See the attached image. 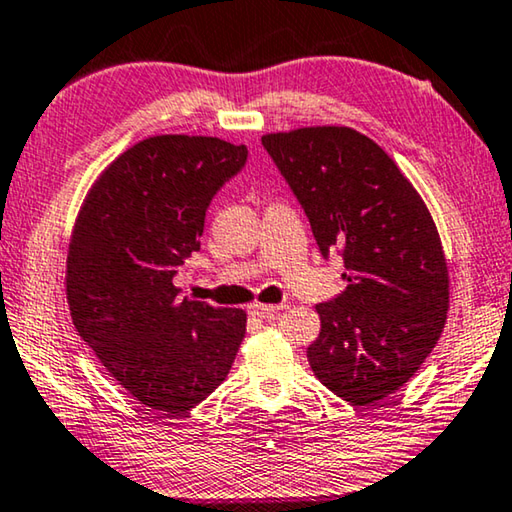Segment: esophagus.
I'll list each match as a JSON object with an SVG mask.
<instances>
[{"label": "esophagus", "instance_id": "1", "mask_svg": "<svg viewBox=\"0 0 512 512\" xmlns=\"http://www.w3.org/2000/svg\"><path fill=\"white\" fill-rule=\"evenodd\" d=\"M279 311H281L279 304H251V309H249L251 316H256L261 320H272Z\"/></svg>", "mask_w": 512, "mask_h": 512}]
</instances>
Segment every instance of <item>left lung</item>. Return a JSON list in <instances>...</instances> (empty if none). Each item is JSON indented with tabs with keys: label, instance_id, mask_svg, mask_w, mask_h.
<instances>
[{
	"label": "left lung",
	"instance_id": "left-lung-1",
	"mask_svg": "<svg viewBox=\"0 0 512 512\" xmlns=\"http://www.w3.org/2000/svg\"><path fill=\"white\" fill-rule=\"evenodd\" d=\"M322 256L343 251L348 288L318 304L311 371L352 405L403 387L442 336L448 265L432 215L398 164L361 132L311 125L263 135Z\"/></svg>",
	"mask_w": 512,
	"mask_h": 512
}]
</instances>
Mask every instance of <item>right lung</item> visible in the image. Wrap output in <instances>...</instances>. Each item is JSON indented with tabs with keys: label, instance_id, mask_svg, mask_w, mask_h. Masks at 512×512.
Wrapping results in <instances>:
<instances>
[{
	"label": "right lung",
	"instance_id": "add662e5",
	"mask_svg": "<svg viewBox=\"0 0 512 512\" xmlns=\"http://www.w3.org/2000/svg\"><path fill=\"white\" fill-rule=\"evenodd\" d=\"M247 162V146L155 135L91 185L66 258L73 325L141 405L180 416L229 375L247 313L178 297L176 267L199 251L212 196Z\"/></svg>",
	"mask_w": 512,
	"mask_h": 512
}]
</instances>
